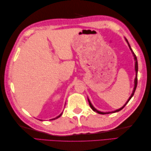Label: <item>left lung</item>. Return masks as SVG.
I'll list each match as a JSON object with an SVG mask.
<instances>
[{"mask_svg": "<svg viewBox=\"0 0 151 151\" xmlns=\"http://www.w3.org/2000/svg\"><path fill=\"white\" fill-rule=\"evenodd\" d=\"M124 39H125V40H126V41L127 42V43H128V45H129V48H130V50H131V52H132V54H133V56H134V60H135V71H136V77H135V79H134V87L133 91H132V93L131 94L130 97H129V99H128V101H127L126 103H125V104H124V106H123V107H121V108H119V109H117V110H115V111H108V112H102V111H99V110H97V109H96V108L93 106L92 105V104L91 103L90 101H89V99L88 98V102H89V106H90L92 110H93L94 111H96V112H97V113H98V114H110V113H115V112L119 111L120 110H121L122 109H123V108L125 106H126V104L128 103V102H129V101L130 100L131 98H132V97H133V95H134V93H135L136 89V87H137V70H138V65H137V60L136 56L135 55V54H134V52H133V50H132V49H131V47H130V44H129V41H128V40L126 39V38H124Z\"/></svg>", "mask_w": 151, "mask_h": 151, "instance_id": "obj_1", "label": "left lung"}]
</instances>
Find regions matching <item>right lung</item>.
Instances as JSON below:
<instances>
[{
  "label": "right lung",
  "instance_id": "1",
  "mask_svg": "<svg viewBox=\"0 0 151 151\" xmlns=\"http://www.w3.org/2000/svg\"><path fill=\"white\" fill-rule=\"evenodd\" d=\"M62 114H63V112H62V114H61L60 115H58V116H57L56 117H55V118H54V119H50V120H54V119H58V118H59L60 116H61V115H62ZM40 121H42V120H40Z\"/></svg>",
  "mask_w": 151,
  "mask_h": 151
}]
</instances>
